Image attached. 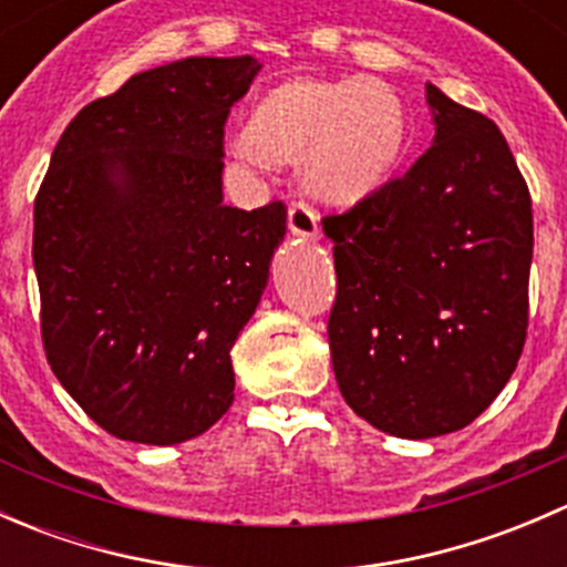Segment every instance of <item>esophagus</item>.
<instances>
[{
	"label": "esophagus",
	"instance_id": "esophagus-1",
	"mask_svg": "<svg viewBox=\"0 0 567 567\" xmlns=\"http://www.w3.org/2000/svg\"><path fill=\"white\" fill-rule=\"evenodd\" d=\"M288 230L301 241H312L318 236V214L305 203H293L288 208Z\"/></svg>",
	"mask_w": 567,
	"mask_h": 567
}]
</instances>
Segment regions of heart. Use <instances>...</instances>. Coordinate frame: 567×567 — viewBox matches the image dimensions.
<instances>
[{
	"label": "heart",
	"instance_id": "heart-1",
	"mask_svg": "<svg viewBox=\"0 0 567 567\" xmlns=\"http://www.w3.org/2000/svg\"><path fill=\"white\" fill-rule=\"evenodd\" d=\"M405 136L403 106L370 76L293 79L268 90L233 151L249 164L299 162L305 186L326 203L353 205L392 173Z\"/></svg>",
	"mask_w": 567,
	"mask_h": 567
}]
</instances>
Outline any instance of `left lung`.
<instances>
[{
	"label": "left lung",
	"instance_id": "8db88e82",
	"mask_svg": "<svg viewBox=\"0 0 567 567\" xmlns=\"http://www.w3.org/2000/svg\"><path fill=\"white\" fill-rule=\"evenodd\" d=\"M436 136L403 177L326 216L329 348L346 403L379 431L433 439L477 420L527 340L532 199L485 114L425 87Z\"/></svg>",
	"mask_w": 567,
	"mask_h": 567
}]
</instances>
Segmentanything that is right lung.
Returning <instances> with one entry per match:
<instances>
[{
  "instance_id": "1",
  "label": "right lung",
  "mask_w": 567,
  "mask_h": 567,
  "mask_svg": "<svg viewBox=\"0 0 567 567\" xmlns=\"http://www.w3.org/2000/svg\"><path fill=\"white\" fill-rule=\"evenodd\" d=\"M255 56H186L68 123L35 199L40 331L106 433L181 444L233 403L230 348L260 305L288 210L225 205V123Z\"/></svg>"
}]
</instances>
